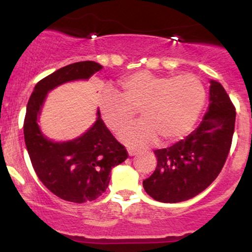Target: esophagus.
<instances>
[{"instance_id":"1","label":"esophagus","mask_w":252,"mask_h":252,"mask_svg":"<svg viewBox=\"0 0 252 252\" xmlns=\"http://www.w3.org/2000/svg\"><path fill=\"white\" fill-rule=\"evenodd\" d=\"M128 154H129V156H135V155H137V150H135V149H128Z\"/></svg>"}]
</instances>
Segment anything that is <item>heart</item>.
<instances>
[{"label":"heart","mask_w":252,"mask_h":252,"mask_svg":"<svg viewBox=\"0 0 252 252\" xmlns=\"http://www.w3.org/2000/svg\"><path fill=\"white\" fill-rule=\"evenodd\" d=\"M206 90L193 74L158 76L141 71L118 80L116 92L104 90L99 96L100 116L114 132L126 128L136 111L142 121L120 135L129 147L158 142L173 143L184 138L200 117Z\"/></svg>","instance_id":"heart-1"}]
</instances>
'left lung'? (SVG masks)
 <instances>
[{
	"label": "left lung",
	"mask_w": 252,
	"mask_h": 252,
	"mask_svg": "<svg viewBox=\"0 0 252 252\" xmlns=\"http://www.w3.org/2000/svg\"><path fill=\"white\" fill-rule=\"evenodd\" d=\"M209 108L199 126L169 148L154 150L158 166L143 189L160 202L198 195L216 180L230 152L236 111L221 84L210 82Z\"/></svg>",
	"instance_id": "1"
}]
</instances>
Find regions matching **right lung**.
<instances>
[{
  "instance_id": "1",
  "label": "right lung",
  "mask_w": 252,
  "mask_h": 252,
  "mask_svg": "<svg viewBox=\"0 0 252 252\" xmlns=\"http://www.w3.org/2000/svg\"><path fill=\"white\" fill-rule=\"evenodd\" d=\"M99 70L102 65L94 62L59 68L36 84L26 110L25 143L37 178L53 194L77 204L102 195L111 169L126 161L128 153L106 128L98 109L94 123L73 140H51L40 129L39 120L48 92L63 84L88 80Z\"/></svg>"
}]
</instances>
